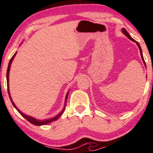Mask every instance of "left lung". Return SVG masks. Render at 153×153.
<instances>
[{
	"mask_svg": "<svg viewBox=\"0 0 153 153\" xmlns=\"http://www.w3.org/2000/svg\"><path fill=\"white\" fill-rule=\"evenodd\" d=\"M122 32L124 33V34L126 35V36H127L128 38L129 39H131V41H133V42H136L137 43V46H138V47H139V49H140V54H141V57H142V59H143V62H144V63H145V66H146V64H145V59H144V57H143V52H142V49H141V47H140V45H139V43L137 42H136L135 41V40L133 38H131V36L129 34V33L127 32V30H126L125 29H122Z\"/></svg>",
	"mask_w": 153,
	"mask_h": 153,
	"instance_id": "left-lung-1",
	"label": "left lung"
}]
</instances>
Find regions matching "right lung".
Returning a JSON list of instances; mask_svg holds the SVG:
<instances>
[{"label": "right lung", "instance_id": "right-lung-1", "mask_svg": "<svg viewBox=\"0 0 153 153\" xmlns=\"http://www.w3.org/2000/svg\"><path fill=\"white\" fill-rule=\"evenodd\" d=\"M16 54V53H15L14 54H13V57H11V59H10V62H9V63H8V69H7V73H6V76H7V87H8V95H9V97H10V101H11L12 103H13V106H14L15 108H16V110L18 111L19 112V113H20L21 114H22V115L23 116V117H24V118H25V119H26V120H27V121H29V122L31 123V124H34V125H37V126H40V125H45V124H48V123H50V122H54V121H56V120H57V119H58L59 117H60L61 115H62V114L63 113V111H64V110H65V108H64V109L62 110V111H61L60 113H59L58 115H57V116H56L55 117H54V118H52V119H46V120H43V121H41V120H37V119H36L33 118V117H30V116H27V115L24 114V113H22V112L21 111H19V110L18 109V108H17V107L16 106V105L14 104V103L13 102V101H12L11 98H10V93H9V89H8V78H9V71H10V65H11L12 60H13V57H15ZM68 93H69V92H68ZM68 94H67V95H66V100H67V98H68ZM66 100H65V105H66Z\"/></svg>", "mask_w": 153, "mask_h": 153}]
</instances>
